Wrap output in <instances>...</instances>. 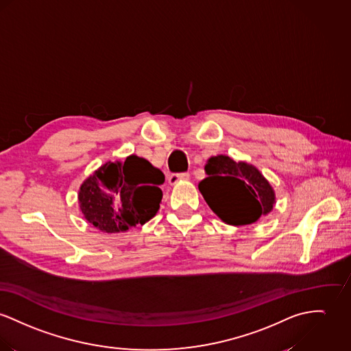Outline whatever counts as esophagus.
Here are the masks:
<instances>
[{"instance_id":"1","label":"esophagus","mask_w":351,"mask_h":351,"mask_svg":"<svg viewBox=\"0 0 351 351\" xmlns=\"http://www.w3.org/2000/svg\"><path fill=\"white\" fill-rule=\"evenodd\" d=\"M189 178V173H172V175H169V178H168V183L171 184V186H175V184H178L179 182H184V180H187Z\"/></svg>"}]
</instances>
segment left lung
<instances>
[{"label":"left lung","instance_id":"left-lung-1","mask_svg":"<svg viewBox=\"0 0 351 351\" xmlns=\"http://www.w3.org/2000/svg\"><path fill=\"white\" fill-rule=\"evenodd\" d=\"M204 171L207 178L199 183V191L224 223L247 226L272 211L275 191L255 165L216 155L207 160Z\"/></svg>","mask_w":351,"mask_h":351}]
</instances>
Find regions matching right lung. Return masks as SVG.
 <instances>
[{
	"mask_svg": "<svg viewBox=\"0 0 351 351\" xmlns=\"http://www.w3.org/2000/svg\"><path fill=\"white\" fill-rule=\"evenodd\" d=\"M164 180L159 168L136 155L107 162L82 182L77 195L81 213L101 232H125L158 214Z\"/></svg>",
	"mask_w": 351,
	"mask_h": 351,
	"instance_id": "obj_1",
	"label": "right lung"
}]
</instances>
